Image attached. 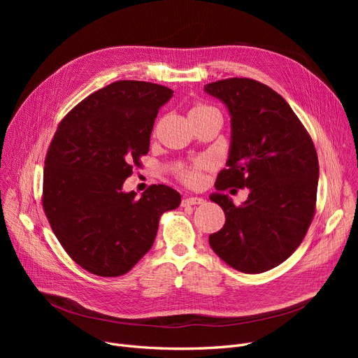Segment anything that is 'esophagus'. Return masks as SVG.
I'll return each mask as SVG.
<instances>
[{
  "mask_svg": "<svg viewBox=\"0 0 358 358\" xmlns=\"http://www.w3.org/2000/svg\"><path fill=\"white\" fill-rule=\"evenodd\" d=\"M204 199L203 197H185L182 200V206H192V204H203Z\"/></svg>",
  "mask_w": 358,
  "mask_h": 358,
  "instance_id": "1",
  "label": "esophagus"
}]
</instances>
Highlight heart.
<instances>
[{
    "label": "heart",
    "mask_w": 358,
    "mask_h": 358,
    "mask_svg": "<svg viewBox=\"0 0 358 358\" xmlns=\"http://www.w3.org/2000/svg\"><path fill=\"white\" fill-rule=\"evenodd\" d=\"M204 108H210V107H208V106H196V107H193L190 111H196V110H204ZM203 164H200L199 166H201ZM184 180L187 181V182H190V184H197L199 181H200V174H199V171H196V169H193V171H187V173H184Z\"/></svg>",
    "instance_id": "obj_1"
}]
</instances>
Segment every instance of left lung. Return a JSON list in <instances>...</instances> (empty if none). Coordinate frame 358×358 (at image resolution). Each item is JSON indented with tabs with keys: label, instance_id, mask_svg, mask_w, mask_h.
I'll return each mask as SVG.
<instances>
[{
	"label": "left lung",
	"instance_id": "left-lung-1",
	"mask_svg": "<svg viewBox=\"0 0 358 358\" xmlns=\"http://www.w3.org/2000/svg\"><path fill=\"white\" fill-rule=\"evenodd\" d=\"M204 91L231 116L228 168L210 194L227 220L209 243L238 271H268L296 251L312 222L319 180L313 142L289 103L264 84L229 78ZM228 186H247L249 199L235 206L220 193Z\"/></svg>",
	"mask_w": 358,
	"mask_h": 358
}]
</instances>
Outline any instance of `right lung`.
Here are the masks:
<instances>
[{"label": "right lung", "mask_w": 358, "mask_h": 358, "mask_svg": "<svg viewBox=\"0 0 358 358\" xmlns=\"http://www.w3.org/2000/svg\"><path fill=\"white\" fill-rule=\"evenodd\" d=\"M173 92L152 83L116 81L71 110L52 139L43 209L68 255L92 274L127 273L154 245L161 215L181 203L180 193L164 184L141 197L123 192Z\"/></svg>", "instance_id": "add662e5"}]
</instances>
